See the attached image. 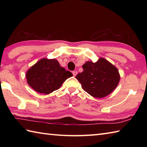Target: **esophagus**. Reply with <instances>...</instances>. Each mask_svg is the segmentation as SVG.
<instances>
[{"label":"esophagus","mask_w":147,"mask_h":147,"mask_svg":"<svg viewBox=\"0 0 147 147\" xmlns=\"http://www.w3.org/2000/svg\"><path fill=\"white\" fill-rule=\"evenodd\" d=\"M77 74H78V72L77 71H73V74L74 76H76L77 75Z\"/></svg>","instance_id":"esophagus-1"}]
</instances>
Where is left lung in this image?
I'll list each match as a JSON object with an SVG mask.
<instances>
[{"label": "left lung", "instance_id": "1", "mask_svg": "<svg viewBox=\"0 0 147 147\" xmlns=\"http://www.w3.org/2000/svg\"><path fill=\"white\" fill-rule=\"evenodd\" d=\"M83 71L76 78L83 89L95 98L109 95L116 88L120 80L117 69L104 58L96 62H86L83 65Z\"/></svg>", "mask_w": 147, "mask_h": 147}]
</instances>
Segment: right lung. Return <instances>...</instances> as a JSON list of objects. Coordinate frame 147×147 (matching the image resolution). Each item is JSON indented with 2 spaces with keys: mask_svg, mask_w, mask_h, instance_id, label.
Wrapping results in <instances>:
<instances>
[{
  "mask_svg": "<svg viewBox=\"0 0 147 147\" xmlns=\"http://www.w3.org/2000/svg\"><path fill=\"white\" fill-rule=\"evenodd\" d=\"M70 71L60 66L55 59H43L37 62L26 73L28 85L36 92L47 95L60 88L68 78Z\"/></svg>",
  "mask_w": 147,
  "mask_h": 147,
  "instance_id": "obj_1",
  "label": "right lung"
}]
</instances>
